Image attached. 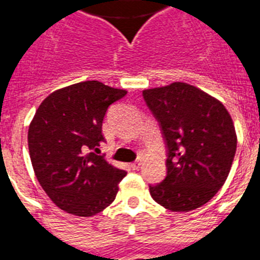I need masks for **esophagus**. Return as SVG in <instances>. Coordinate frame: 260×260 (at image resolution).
I'll use <instances>...</instances> for the list:
<instances>
[{"instance_id": "obj_1", "label": "esophagus", "mask_w": 260, "mask_h": 260, "mask_svg": "<svg viewBox=\"0 0 260 260\" xmlns=\"http://www.w3.org/2000/svg\"><path fill=\"white\" fill-rule=\"evenodd\" d=\"M140 165H141V160H137V161H135V162L131 164V168H132L134 171H136V169H139V168H140Z\"/></svg>"}]
</instances>
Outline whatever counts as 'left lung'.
<instances>
[{
    "mask_svg": "<svg viewBox=\"0 0 260 260\" xmlns=\"http://www.w3.org/2000/svg\"><path fill=\"white\" fill-rule=\"evenodd\" d=\"M167 144V177L150 196L171 211H190L214 197L230 173L237 134L230 113L209 93L187 83L144 89Z\"/></svg>",
    "mask_w": 260,
    "mask_h": 260,
    "instance_id": "obj_1",
    "label": "left lung"
}]
</instances>
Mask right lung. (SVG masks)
I'll return each instance as SVG.
<instances>
[{
  "instance_id": "add662e5",
  "label": "right lung",
  "mask_w": 260,
  "mask_h": 260,
  "mask_svg": "<svg viewBox=\"0 0 260 260\" xmlns=\"http://www.w3.org/2000/svg\"><path fill=\"white\" fill-rule=\"evenodd\" d=\"M126 95L98 80L56 89L43 100L27 134L37 180L50 200L78 217H92L110 206L126 172L100 156L108 107Z\"/></svg>"
}]
</instances>
